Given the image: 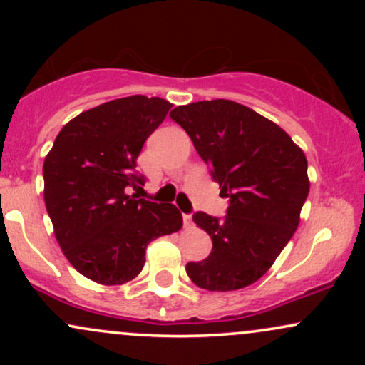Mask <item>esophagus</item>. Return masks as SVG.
<instances>
[{"instance_id": "34e87169", "label": "esophagus", "mask_w": 365, "mask_h": 365, "mask_svg": "<svg viewBox=\"0 0 365 365\" xmlns=\"http://www.w3.org/2000/svg\"><path fill=\"white\" fill-rule=\"evenodd\" d=\"M183 225H185V228H192V226H194V221H192L190 215H183Z\"/></svg>"}]
</instances>
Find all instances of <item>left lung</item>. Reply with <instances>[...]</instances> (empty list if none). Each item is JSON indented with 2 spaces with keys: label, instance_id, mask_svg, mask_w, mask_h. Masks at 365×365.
<instances>
[{
  "label": "left lung",
  "instance_id": "8db88e82",
  "mask_svg": "<svg viewBox=\"0 0 365 365\" xmlns=\"http://www.w3.org/2000/svg\"><path fill=\"white\" fill-rule=\"evenodd\" d=\"M170 116L230 197L225 220L194 215L212 250L204 261L187 264L188 278L209 292L249 287L273 266L300 223L311 187L307 158L282 127L240 103H190Z\"/></svg>",
  "mask_w": 365,
  "mask_h": 365
}]
</instances>
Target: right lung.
I'll use <instances>...</instances> for the list:
<instances>
[{"label": "right lung", "mask_w": 365, "mask_h": 365, "mask_svg": "<svg viewBox=\"0 0 365 365\" xmlns=\"http://www.w3.org/2000/svg\"><path fill=\"white\" fill-rule=\"evenodd\" d=\"M173 104L128 96L70 120L44 159V202L54 237L78 273L99 284H123L145 264L158 237L182 228L173 204L130 195L142 145Z\"/></svg>", "instance_id": "right-lung-1"}]
</instances>
